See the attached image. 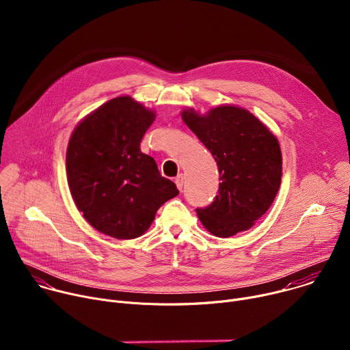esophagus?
Segmentation results:
<instances>
[{"instance_id": "obj_1", "label": "esophagus", "mask_w": 350, "mask_h": 350, "mask_svg": "<svg viewBox=\"0 0 350 350\" xmlns=\"http://www.w3.org/2000/svg\"><path fill=\"white\" fill-rule=\"evenodd\" d=\"M174 183L177 185V188L181 191L183 189V185H184V174H178L176 178H174Z\"/></svg>"}]
</instances>
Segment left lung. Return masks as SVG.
<instances>
[{"mask_svg":"<svg viewBox=\"0 0 350 350\" xmlns=\"http://www.w3.org/2000/svg\"><path fill=\"white\" fill-rule=\"evenodd\" d=\"M184 123L217 162L219 193L196 213L205 228L227 238L251 228L271 206L281 185L282 157L275 135L251 112L223 105L199 115L181 113Z\"/></svg>","mask_w":350,"mask_h":350,"instance_id":"left-lung-1","label":"left lung"}]
</instances>
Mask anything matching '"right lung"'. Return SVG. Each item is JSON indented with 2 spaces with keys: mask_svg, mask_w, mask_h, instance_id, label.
<instances>
[{
  "mask_svg": "<svg viewBox=\"0 0 350 350\" xmlns=\"http://www.w3.org/2000/svg\"><path fill=\"white\" fill-rule=\"evenodd\" d=\"M155 120L131 96H118L85 116L66 152L68 184L84 219L118 239L142 235L158 209L178 195L139 144Z\"/></svg>",
  "mask_w": 350,
  "mask_h": 350,
  "instance_id": "obj_1",
  "label": "right lung"
}]
</instances>
